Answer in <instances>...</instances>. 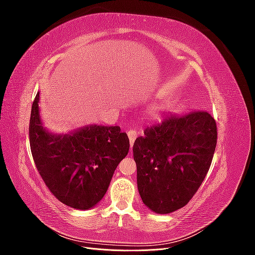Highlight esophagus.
Segmentation results:
<instances>
[{
  "label": "esophagus",
  "mask_w": 255,
  "mask_h": 255,
  "mask_svg": "<svg viewBox=\"0 0 255 255\" xmlns=\"http://www.w3.org/2000/svg\"><path fill=\"white\" fill-rule=\"evenodd\" d=\"M128 139H129V144H130V146H133L134 141H135L136 137H137V130H135V129H129L128 132Z\"/></svg>",
  "instance_id": "1"
}]
</instances>
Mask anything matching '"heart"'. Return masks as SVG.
<instances>
[{
	"label": "heart",
	"instance_id": "heart-1",
	"mask_svg": "<svg viewBox=\"0 0 255 255\" xmlns=\"http://www.w3.org/2000/svg\"><path fill=\"white\" fill-rule=\"evenodd\" d=\"M169 107V104L167 102H160V103H155L149 107V115L153 118H156L158 116H160L163 113H165Z\"/></svg>",
	"mask_w": 255,
	"mask_h": 255
}]
</instances>
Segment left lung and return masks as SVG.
<instances>
[{"mask_svg":"<svg viewBox=\"0 0 255 255\" xmlns=\"http://www.w3.org/2000/svg\"><path fill=\"white\" fill-rule=\"evenodd\" d=\"M217 128L206 112L171 116L133 145L137 187L144 205L169 214L186 205L210 169Z\"/></svg>","mask_w":255,"mask_h":255,"instance_id":"left-lung-1","label":"left lung"}]
</instances>
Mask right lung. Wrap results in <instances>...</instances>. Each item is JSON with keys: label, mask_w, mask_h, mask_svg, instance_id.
Here are the masks:
<instances>
[{"label": "right lung", "mask_w": 255, "mask_h": 255, "mask_svg": "<svg viewBox=\"0 0 255 255\" xmlns=\"http://www.w3.org/2000/svg\"><path fill=\"white\" fill-rule=\"evenodd\" d=\"M39 91L29 120V143L43 182L60 202L75 210L96 206L129 149L119 127L89 125L68 134L49 132L39 110Z\"/></svg>", "instance_id": "right-lung-1"}]
</instances>
